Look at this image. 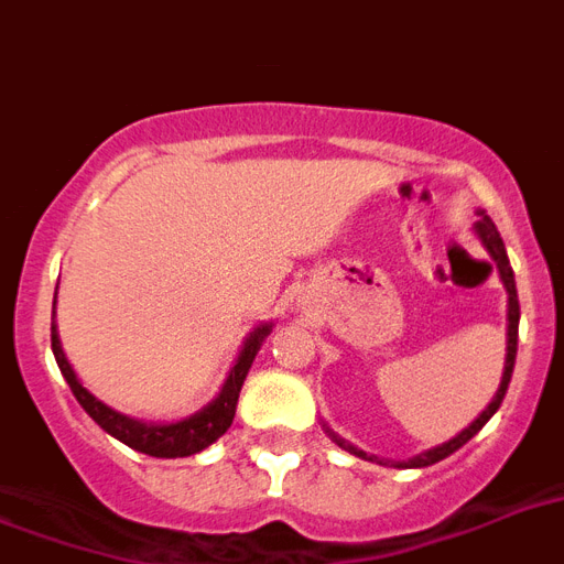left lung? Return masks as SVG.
<instances>
[{
	"mask_svg": "<svg viewBox=\"0 0 564 564\" xmlns=\"http://www.w3.org/2000/svg\"><path fill=\"white\" fill-rule=\"evenodd\" d=\"M475 231H478V237L484 240V246H487V251L492 254V260H496L498 267V274H501V281H505L507 286V295H510V313H507V318H510V324H507V361H505V377H501V388H498L496 400L489 402L487 411L475 420L469 429H464V432L457 434V437H452L448 443H443V446L437 448H429V452H423V455L411 457L409 464H400V466H432L437 464V460H443V457H448L452 452H457V448L464 446V443H469L475 437V434L487 425V420L498 411V405H501V400H505L507 393V386H510V377H512V365H516V350H519V295H516V278H512V267H510V258H507V249H505V240H501V235H498L496 223L484 214V217L478 219V226H475ZM329 437L338 443L341 448H347V452H354V455L359 457H368L365 452H359V448H354L350 443L338 441V434L329 432ZM368 460H373V457H368ZM379 464H386V460H379Z\"/></svg>",
	"mask_w": 564,
	"mask_h": 564,
	"instance_id": "obj_1",
	"label": "left lung"
}]
</instances>
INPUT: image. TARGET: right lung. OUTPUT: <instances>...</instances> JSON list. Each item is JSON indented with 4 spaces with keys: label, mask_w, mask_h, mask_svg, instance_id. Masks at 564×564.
Segmentation results:
<instances>
[{
    "label": "right lung",
    "mask_w": 564,
    "mask_h": 564,
    "mask_svg": "<svg viewBox=\"0 0 564 564\" xmlns=\"http://www.w3.org/2000/svg\"><path fill=\"white\" fill-rule=\"evenodd\" d=\"M269 329L272 324H263L246 338V345L240 350V359L237 365L231 368L228 373L226 386L219 391V397L210 405H205L199 414L187 416L182 423H171V425H148V423H139V420H130V416L118 414L112 411L109 405H104L100 400H95L84 386H80V379L75 377V370L68 365L66 354H63V347H59V336H57V327L52 322V350H54V359H57V368L59 373L66 377L68 388L72 393L77 397V402L84 405L86 414L95 420V423L104 429L107 434L118 437L121 443H127L130 448L135 452H144L150 457H187V455H196V452H203L205 446L223 437L228 432V425L235 420V411H237V397H240V388L246 382V373H249L251 361L258 356L260 350V341L269 336Z\"/></svg>",
    "instance_id": "1"
}]
</instances>
